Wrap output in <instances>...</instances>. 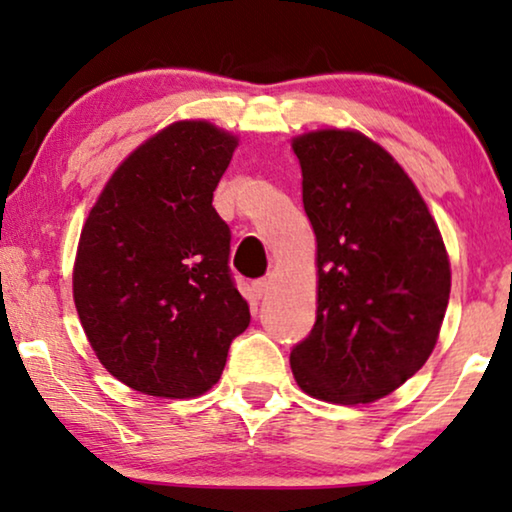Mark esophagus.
<instances>
[{"instance_id": "esophagus-1", "label": "esophagus", "mask_w": 512, "mask_h": 512, "mask_svg": "<svg viewBox=\"0 0 512 512\" xmlns=\"http://www.w3.org/2000/svg\"><path fill=\"white\" fill-rule=\"evenodd\" d=\"M266 292H269V280H255V283H253V297L264 299Z\"/></svg>"}]
</instances>
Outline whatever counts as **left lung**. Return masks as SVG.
Instances as JSON below:
<instances>
[{
	"mask_svg": "<svg viewBox=\"0 0 512 512\" xmlns=\"http://www.w3.org/2000/svg\"><path fill=\"white\" fill-rule=\"evenodd\" d=\"M315 234L318 313L290 355L308 397L355 406L392 394L436 348L450 257L422 194L357 129L292 139Z\"/></svg>",
	"mask_w": 512,
	"mask_h": 512,
	"instance_id": "left-lung-1",
	"label": "left lung"
}]
</instances>
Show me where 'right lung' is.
Returning a JSON list of instances; mask_svg holds the SVG:
<instances>
[{
  "instance_id": "add662e5",
  "label": "right lung",
  "mask_w": 512,
  "mask_h": 512,
  "mask_svg": "<svg viewBox=\"0 0 512 512\" xmlns=\"http://www.w3.org/2000/svg\"><path fill=\"white\" fill-rule=\"evenodd\" d=\"M239 139L178 120L132 150L90 208L74 262V304L106 371L150 397L211 390L250 325L229 276V227L213 192Z\"/></svg>"
}]
</instances>
